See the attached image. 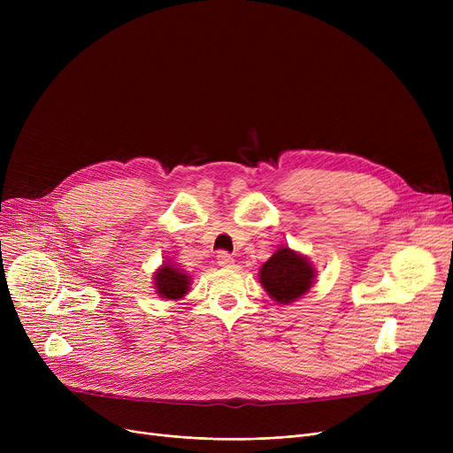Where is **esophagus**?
Segmentation results:
<instances>
[{"instance_id":"obj_1","label":"esophagus","mask_w":453,"mask_h":453,"mask_svg":"<svg viewBox=\"0 0 453 453\" xmlns=\"http://www.w3.org/2000/svg\"><path fill=\"white\" fill-rule=\"evenodd\" d=\"M217 263H219V266H222V268H231V266H234V258H233L229 253L222 251V253L219 255V258H217Z\"/></svg>"}]
</instances>
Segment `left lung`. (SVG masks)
<instances>
[{
    "label": "left lung",
    "instance_id": "obj_1",
    "mask_svg": "<svg viewBox=\"0 0 453 453\" xmlns=\"http://www.w3.org/2000/svg\"><path fill=\"white\" fill-rule=\"evenodd\" d=\"M258 280L279 304H290L308 294L316 280V268L306 255L280 246L258 270Z\"/></svg>",
    "mask_w": 453,
    "mask_h": 453
}]
</instances>
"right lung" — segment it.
Wrapping results in <instances>:
<instances>
[{"label": "right lung", "instance_id": "add662e5", "mask_svg": "<svg viewBox=\"0 0 453 453\" xmlns=\"http://www.w3.org/2000/svg\"><path fill=\"white\" fill-rule=\"evenodd\" d=\"M152 279L154 292L159 297L169 301H180L181 297H185V294H188L190 290V282H193V277L178 268V265L171 263V260L163 263L154 272Z\"/></svg>", "mask_w": 453, "mask_h": 453}]
</instances>
